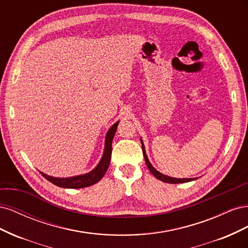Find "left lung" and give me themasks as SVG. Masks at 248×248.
I'll return each instance as SVG.
<instances>
[{
  "mask_svg": "<svg viewBox=\"0 0 248 248\" xmlns=\"http://www.w3.org/2000/svg\"><path fill=\"white\" fill-rule=\"evenodd\" d=\"M140 141H141V140H140ZM141 146H142V154H144V158H145V161H146V164H147V167H148L149 170L152 172L154 177H156L157 179L160 180V181L167 182V183H171V184H177V183L189 182V181H192V180H194V178H190V179H177V178H171V177H169V176H166V175L161 174V172H159L158 170H156L152 167V164L150 163V161H149V159H148L146 151H145V147H144V145H142V141H141Z\"/></svg>",
  "mask_w": 248,
  "mask_h": 248,
  "instance_id": "left-lung-1",
  "label": "left lung"
}]
</instances>
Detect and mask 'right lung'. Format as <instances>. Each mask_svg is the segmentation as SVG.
<instances>
[{"instance_id": "obj_1", "label": "right lung", "mask_w": 248, "mask_h": 248, "mask_svg": "<svg viewBox=\"0 0 248 248\" xmlns=\"http://www.w3.org/2000/svg\"><path fill=\"white\" fill-rule=\"evenodd\" d=\"M118 124L119 122H116L108 131L107 138H106V148H104L103 156L100 162L98 163V166H97L92 171H90L85 175L71 177V178H55V177H50L43 174L41 171L40 174L52 184H55L59 187H64V188H84V187L91 186L100 181L102 177L106 175V172L109 166L110 156H111V141L117 131Z\"/></svg>"}]
</instances>
